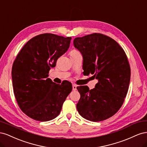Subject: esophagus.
Returning <instances> with one entry per match:
<instances>
[{
	"instance_id": "esophagus-1",
	"label": "esophagus",
	"mask_w": 147,
	"mask_h": 147,
	"mask_svg": "<svg viewBox=\"0 0 147 147\" xmlns=\"http://www.w3.org/2000/svg\"><path fill=\"white\" fill-rule=\"evenodd\" d=\"M72 90L73 91L77 90V86L75 84H72Z\"/></svg>"
}]
</instances>
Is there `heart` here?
<instances>
[{
  "label": "heart",
  "instance_id": "1",
  "mask_svg": "<svg viewBox=\"0 0 147 147\" xmlns=\"http://www.w3.org/2000/svg\"><path fill=\"white\" fill-rule=\"evenodd\" d=\"M78 51H77V50H73L72 51V52H71V53H78Z\"/></svg>",
  "mask_w": 147,
  "mask_h": 147
}]
</instances>
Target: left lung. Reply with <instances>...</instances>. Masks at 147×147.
<instances>
[{
	"instance_id": "1",
	"label": "left lung",
	"mask_w": 147,
	"mask_h": 147,
	"mask_svg": "<svg viewBox=\"0 0 147 147\" xmlns=\"http://www.w3.org/2000/svg\"><path fill=\"white\" fill-rule=\"evenodd\" d=\"M74 45L82 55L83 74L98 80L92 90L77 88L80 94L77 109L89 121H103L118 112L127 93L131 69L126 55L113 38L99 33L75 38Z\"/></svg>"
}]
</instances>
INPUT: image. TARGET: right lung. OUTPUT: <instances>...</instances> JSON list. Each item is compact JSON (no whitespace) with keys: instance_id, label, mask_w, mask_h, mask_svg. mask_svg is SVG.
<instances>
[{"instance_id":"obj_1","label":"right lung","mask_w":147,"mask_h":147,"mask_svg":"<svg viewBox=\"0 0 147 147\" xmlns=\"http://www.w3.org/2000/svg\"><path fill=\"white\" fill-rule=\"evenodd\" d=\"M71 39L53 34L38 35L17 55L11 71L13 91L20 108L29 117L48 121L59 115L72 90V83L56 84L48 77L57 59L68 50Z\"/></svg>"}]
</instances>
